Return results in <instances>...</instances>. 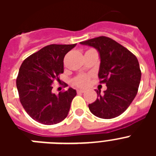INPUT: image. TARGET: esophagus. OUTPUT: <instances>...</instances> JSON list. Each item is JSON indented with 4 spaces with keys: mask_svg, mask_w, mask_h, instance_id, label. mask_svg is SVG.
<instances>
[{
    "mask_svg": "<svg viewBox=\"0 0 156 156\" xmlns=\"http://www.w3.org/2000/svg\"><path fill=\"white\" fill-rule=\"evenodd\" d=\"M84 91L85 90H76V92H77V94H81V93H84Z\"/></svg>",
    "mask_w": 156,
    "mask_h": 156,
    "instance_id": "obj_1",
    "label": "esophagus"
}]
</instances>
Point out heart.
<instances>
[{
  "instance_id": "obj_1",
  "label": "heart",
  "mask_w": 156,
  "mask_h": 156,
  "mask_svg": "<svg viewBox=\"0 0 156 156\" xmlns=\"http://www.w3.org/2000/svg\"><path fill=\"white\" fill-rule=\"evenodd\" d=\"M90 81V76L87 74H80L74 77L73 83L79 87H85L88 85Z\"/></svg>"
}]
</instances>
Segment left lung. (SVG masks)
Wrapping results in <instances>:
<instances>
[{
	"label": "left lung",
	"instance_id": "1",
	"mask_svg": "<svg viewBox=\"0 0 156 156\" xmlns=\"http://www.w3.org/2000/svg\"><path fill=\"white\" fill-rule=\"evenodd\" d=\"M95 48L101 58L98 78L105 83L103 94L96 90L98 98L88 105L95 116L112 119L124 112L137 95L141 71L137 57L109 37L101 36L80 42Z\"/></svg>",
	"mask_w": 156,
	"mask_h": 156
}]
</instances>
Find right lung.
<instances>
[{"label":"right lung","mask_w":156,"mask_h":156,"mask_svg":"<svg viewBox=\"0 0 156 156\" xmlns=\"http://www.w3.org/2000/svg\"><path fill=\"white\" fill-rule=\"evenodd\" d=\"M74 44H50L27 57L19 68L16 86L27 114L37 122L53 125L66 118L76 91L73 88L52 93V83L60 81L63 60ZM65 85L66 83H64Z\"/></svg>","instance_id":"1"}]
</instances>
